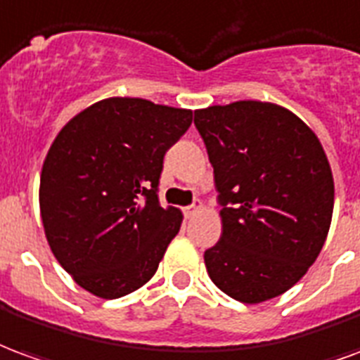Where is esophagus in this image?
Returning <instances> with one entry per match:
<instances>
[{"label": "esophagus", "mask_w": 360, "mask_h": 360, "mask_svg": "<svg viewBox=\"0 0 360 360\" xmlns=\"http://www.w3.org/2000/svg\"><path fill=\"white\" fill-rule=\"evenodd\" d=\"M199 211H201V203L198 201V203H193V205L186 207V209H184V217H186V219H193V217H195Z\"/></svg>", "instance_id": "34e87169"}]
</instances>
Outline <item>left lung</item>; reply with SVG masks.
Masks as SVG:
<instances>
[{
    "mask_svg": "<svg viewBox=\"0 0 360 360\" xmlns=\"http://www.w3.org/2000/svg\"><path fill=\"white\" fill-rule=\"evenodd\" d=\"M193 115L222 207L207 272L241 303L278 297L305 276L330 230L334 178L322 143L276 103L236 101Z\"/></svg>",
    "mask_w": 360,
    "mask_h": 360,
    "instance_id": "left-lung-1",
    "label": "left lung"
}]
</instances>
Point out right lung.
<instances>
[{"instance_id": "obj_1", "label": "right lung", "mask_w": 360, "mask_h": 360, "mask_svg": "<svg viewBox=\"0 0 360 360\" xmlns=\"http://www.w3.org/2000/svg\"><path fill=\"white\" fill-rule=\"evenodd\" d=\"M190 124V109L109 97L57 134L41 167V222L80 288L117 299L153 278L182 224L159 203L162 159Z\"/></svg>"}]
</instances>
